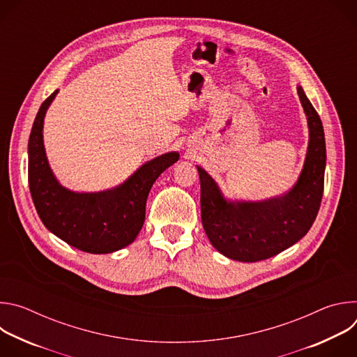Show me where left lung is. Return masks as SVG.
Returning <instances> with one entry per match:
<instances>
[{
    "label": "left lung",
    "mask_w": 357,
    "mask_h": 357,
    "mask_svg": "<svg viewBox=\"0 0 357 357\" xmlns=\"http://www.w3.org/2000/svg\"><path fill=\"white\" fill-rule=\"evenodd\" d=\"M308 117L310 145L295 186L284 196L264 202H227L216 182L197 167L202 225L223 256L256 263L270 259L308 233L321 208L326 165L325 134L319 114L298 87Z\"/></svg>",
    "instance_id": "8db88e82"
}]
</instances>
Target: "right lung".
I'll return each instance as SVG.
<instances>
[{"label":"right lung","instance_id":"obj_1","mask_svg":"<svg viewBox=\"0 0 357 357\" xmlns=\"http://www.w3.org/2000/svg\"><path fill=\"white\" fill-rule=\"evenodd\" d=\"M56 93L42 103L29 135L28 182L33 205L45 227L68 244L93 254L117 251L138 236L152 185L179 160V154L168 152L146 162L116 189L70 192L58 183L50 171L42 139L43 117Z\"/></svg>","mask_w":357,"mask_h":357}]
</instances>
